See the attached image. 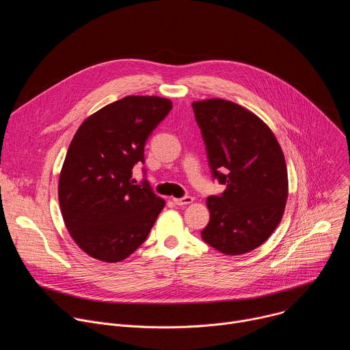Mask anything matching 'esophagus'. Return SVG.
Instances as JSON below:
<instances>
[{
    "instance_id": "esophagus-1",
    "label": "esophagus",
    "mask_w": 350,
    "mask_h": 350,
    "mask_svg": "<svg viewBox=\"0 0 350 350\" xmlns=\"http://www.w3.org/2000/svg\"><path fill=\"white\" fill-rule=\"evenodd\" d=\"M173 202L176 204V205H180V206H183V205H188V204H191V202H193V198L192 196H183V198H173Z\"/></svg>"
}]
</instances>
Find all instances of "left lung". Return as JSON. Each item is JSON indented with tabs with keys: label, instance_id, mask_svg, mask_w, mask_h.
<instances>
[{
	"label": "left lung",
	"instance_id": "1",
	"mask_svg": "<svg viewBox=\"0 0 350 350\" xmlns=\"http://www.w3.org/2000/svg\"><path fill=\"white\" fill-rule=\"evenodd\" d=\"M212 177L226 184L206 199L211 212L202 239L224 255H242L260 246L280 224L288 174L282 149L255 113L226 99L192 103Z\"/></svg>",
	"mask_w": 350,
	"mask_h": 350
}]
</instances>
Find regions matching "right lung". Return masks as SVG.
<instances>
[{
  "label": "right lung",
  "instance_id": "1",
  "mask_svg": "<svg viewBox=\"0 0 350 350\" xmlns=\"http://www.w3.org/2000/svg\"><path fill=\"white\" fill-rule=\"evenodd\" d=\"M172 101L124 96L87 118L61 170L58 196L65 226L94 259L118 263L146 239L165 206L146 181L133 180L148 137L169 115Z\"/></svg>",
  "mask_w": 350,
  "mask_h": 350
}]
</instances>
